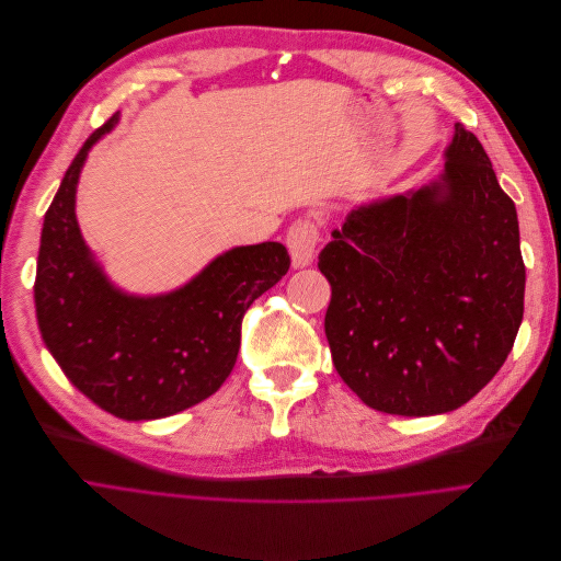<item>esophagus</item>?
Segmentation results:
<instances>
[{"instance_id":"obj_1","label":"esophagus","mask_w":561,"mask_h":561,"mask_svg":"<svg viewBox=\"0 0 561 561\" xmlns=\"http://www.w3.org/2000/svg\"><path fill=\"white\" fill-rule=\"evenodd\" d=\"M317 242H319V228L314 221L308 219H299L289 226L287 230V249L291 255V262H295L297 270L301 266H308L314 257L317 251Z\"/></svg>"}]
</instances>
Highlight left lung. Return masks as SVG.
I'll list each match as a JSON object with an SVG mask.
<instances>
[{"instance_id": "8db88e82", "label": "left lung", "mask_w": 561, "mask_h": 561, "mask_svg": "<svg viewBox=\"0 0 561 561\" xmlns=\"http://www.w3.org/2000/svg\"><path fill=\"white\" fill-rule=\"evenodd\" d=\"M333 365L369 409L455 411L510 356L525 264L514 201L463 125L430 184L363 203L319 253Z\"/></svg>"}]
</instances>
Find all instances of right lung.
I'll return each instance as SVG.
<instances>
[{
	"label": "right lung",
	"mask_w": 561,
	"mask_h": 561,
	"mask_svg": "<svg viewBox=\"0 0 561 561\" xmlns=\"http://www.w3.org/2000/svg\"><path fill=\"white\" fill-rule=\"evenodd\" d=\"M118 114L87 139L45 211L36 317L68 381L102 411L141 422L215 394L234 367L249 306L289 270L278 242L234 247L167 295H127L106 278L75 217L79 173Z\"/></svg>",
	"instance_id": "obj_1"
}]
</instances>
